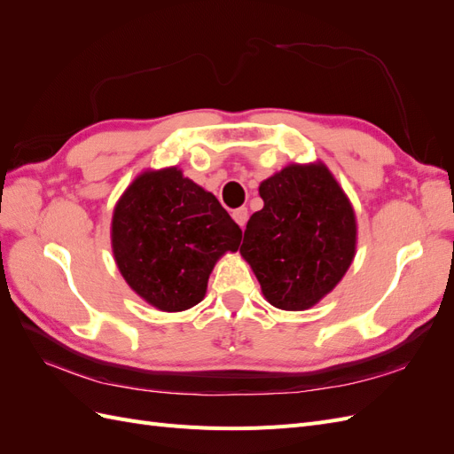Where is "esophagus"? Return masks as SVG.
<instances>
[{
  "mask_svg": "<svg viewBox=\"0 0 454 454\" xmlns=\"http://www.w3.org/2000/svg\"><path fill=\"white\" fill-rule=\"evenodd\" d=\"M232 219H235V222L244 229V225H246V222H248V208H237L235 212H232Z\"/></svg>",
  "mask_w": 454,
  "mask_h": 454,
  "instance_id": "obj_1",
  "label": "esophagus"
}]
</instances>
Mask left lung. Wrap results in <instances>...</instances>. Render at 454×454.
Listing matches in <instances>:
<instances>
[{
    "instance_id": "obj_1",
    "label": "left lung",
    "mask_w": 454,
    "mask_h": 454,
    "mask_svg": "<svg viewBox=\"0 0 454 454\" xmlns=\"http://www.w3.org/2000/svg\"><path fill=\"white\" fill-rule=\"evenodd\" d=\"M265 206L240 246L272 307L307 310L345 277L356 254V215L325 164H290L259 185Z\"/></svg>"
}]
</instances>
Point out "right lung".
I'll use <instances>...</instances> for the list:
<instances>
[{"label": "right lung", "instance_id": "add662e5", "mask_svg": "<svg viewBox=\"0 0 454 454\" xmlns=\"http://www.w3.org/2000/svg\"><path fill=\"white\" fill-rule=\"evenodd\" d=\"M240 239V227L217 199L176 167L136 177L112 219V248L122 278L164 312L200 303L215 261L237 252Z\"/></svg>", "mask_w": 454, "mask_h": 454}]
</instances>
